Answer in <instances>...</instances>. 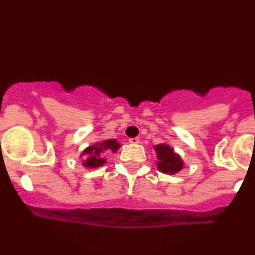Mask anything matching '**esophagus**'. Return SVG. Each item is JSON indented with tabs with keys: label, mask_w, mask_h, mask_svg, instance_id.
<instances>
[{
	"label": "esophagus",
	"mask_w": 255,
	"mask_h": 255,
	"mask_svg": "<svg viewBox=\"0 0 255 255\" xmlns=\"http://www.w3.org/2000/svg\"><path fill=\"white\" fill-rule=\"evenodd\" d=\"M129 142L131 143V145H136V143H139L140 142V140H139V137H130L129 140Z\"/></svg>",
	"instance_id": "obj_1"
}]
</instances>
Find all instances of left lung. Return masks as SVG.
<instances>
[{"mask_svg": "<svg viewBox=\"0 0 255 255\" xmlns=\"http://www.w3.org/2000/svg\"><path fill=\"white\" fill-rule=\"evenodd\" d=\"M154 148L159 160L157 162L158 168L161 172L174 174L182 170L184 162L179 155L173 152V148H171L166 143H161V145L155 146Z\"/></svg>", "mask_w": 255, "mask_h": 255, "instance_id": "obj_1", "label": "left lung"}]
</instances>
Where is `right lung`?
I'll list each match as a JSON object with an SVG mask.
<instances>
[{
	"instance_id": "obj_1",
	"label": "right lung",
	"mask_w": 255,
	"mask_h": 255,
	"mask_svg": "<svg viewBox=\"0 0 255 255\" xmlns=\"http://www.w3.org/2000/svg\"><path fill=\"white\" fill-rule=\"evenodd\" d=\"M119 148L120 143L116 140H106L101 143H95L94 146H89L81 154V157L84 155L83 165L89 168L102 166L103 164H106V158L102 157L103 152L106 151V149H109V151L112 152H116Z\"/></svg>"
}]
</instances>
